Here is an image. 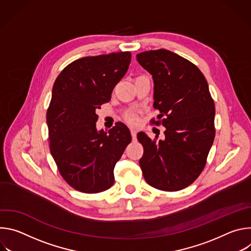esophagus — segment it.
<instances>
[{
	"label": "esophagus",
	"mask_w": 251,
	"mask_h": 251,
	"mask_svg": "<svg viewBox=\"0 0 251 251\" xmlns=\"http://www.w3.org/2000/svg\"><path fill=\"white\" fill-rule=\"evenodd\" d=\"M136 130L134 128H131V135H132V139L136 140L137 139V135H136Z\"/></svg>",
	"instance_id": "esophagus-1"
}]
</instances>
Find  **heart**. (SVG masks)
<instances>
[{
    "label": "heart",
    "instance_id": "1",
    "mask_svg": "<svg viewBox=\"0 0 251 251\" xmlns=\"http://www.w3.org/2000/svg\"><path fill=\"white\" fill-rule=\"evenodd\" d=\"M126 120H127V121H128V123H130V124H135V123L137 122L136 117H135V116H133V115H129V116H127Z\"/></svg>",
    "mask_w": 251,
    "mask_h": 251
}]
</instances>
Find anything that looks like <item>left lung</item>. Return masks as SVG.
Here are the masks:
<instances>
[{
	"instance_id": "8db88e82",
	"label": "left lung",
	"mask_w": 251,
	"mask_h": 251,
	"mask_svg": "<svg viewBox=\"0 0 251 251\" xmlns=\"http://www.w3.org/2000/svg\"><path fill=\"white\" fill-rule=\"evenodd\" d=\"M152 75L156 124L165 127L164 140L137 134L144 147L139 161L146 182L161 191H180L200 176L216 135V108L201 70L188 59L167 50L136 55Z\"/></svg>"
}]
</instances>
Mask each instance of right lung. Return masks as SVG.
<instances>
[{"instance_id": "right-lung-1", "label": "right lung", "mask_w": 251, "mask_h": 251, "mask_svg": "<svg viewBox=\"0 0 251 251\" xmlns=\"http://www.w3.org/2000/svg\"><path fill=\"white\" fill-rule=\"evenodd\" d=\"M130 61L129 51L82 57L69 63L54 81L47 112L50 153L65 182L81 193L113 186L114 167L132 140L122 122L108 132L98 131L95 113L110 101Z\"/></svg>"}]
</instances>
